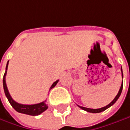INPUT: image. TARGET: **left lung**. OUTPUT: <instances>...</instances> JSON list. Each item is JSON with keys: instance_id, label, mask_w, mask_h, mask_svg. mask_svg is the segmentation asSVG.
Here are the masks:
<instances>
[{"instance_id": "obj_1", "label": "left lung", "mask_w": 130, "mask_h": 130, "mask_svg": "<svg viewBox=\"0 0 130 130\" xmlns=\"http://www.w3.org/2000/svg\"><path fill=\"white\" fill-rule=\"evenodd\" d=\"M121 75H122V77H123V71H122V68H121ZM122 89H123V81H122L121 88L119 89V91H118V94L116 95V97L114 98V100H112L109 104H108L107 106H104V107H102V108H100V109H89V108H86V107H83V106H79V105H77V106H78L80 109H83V110H85V111H86V112H91V113H99V112H103V111H105L106 109H107L108 108H109L110 106H112V105L118 100V99L119 98V97H120V95H121V94Z\"/></svg>"}]
</instances>
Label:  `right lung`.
<instances>
[{"label": "right lung", "instance_id": "1", "mask_svg": "<svg viewBox=\"0 0 130 130\" xmlns=\"http://www.w3.org/2000/svg\"><path fill=\"white\" fill-rule=\"evenodd\" d=\"M8 64H9V61L7 62V64H6V71H5V74H4V78H3V85H4V93L6 94V97L9 100V103L11 104V106L15 109V110H16L17 112H20V113L36 116V115H40L41 113L44 112L46 109H47L48 106L45 103V101H43V102L37 103V104H33V105H24V104H20L17 102H15L12 98V97L10 96L9 92L8 91L6 83V71H7V68H8ZM58 82H59V79L55 81L52 84V86H51L50 89H52L53 87H55V86L57 84Z\"/></svg>", "mask_w": 130, "mask_h": 130}]
</instances>
